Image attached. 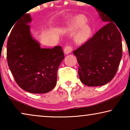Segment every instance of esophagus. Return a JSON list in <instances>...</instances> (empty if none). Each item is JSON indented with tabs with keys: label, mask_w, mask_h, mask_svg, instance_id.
<instances>
[{
	"label": "esophagus",
	"mask_w": 130,
	"mask_h": 130,
	"mask_svg": "<svg viewBox=\"0 0 130 130\" xmlns=\"http://www.w3.org/2000/svg\"><path fill=\"white\" fill-rule=\"evenodd\" d=\"M72 51V47H70V46H66L65 47L64 49V52L65 54H69L71 53V52Z\"/></svg>",
	"instance_id": "esophagus-1"
}]
</instances>
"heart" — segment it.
Instances as JSON below:
<instances>
[{"label": "heart", "mask_w": 130, "mask_h": 130, "mask_svg": "<svg viewBox=\"0 0 130 130\" xmlns=\"http://www.w3.org/2000/svg\"><path fill=\"white\" fill-rule=\"evenodd\" d=\"M86 17L83 15H77L74 17L66 26L69 31H77L74 36V40L78 44H83L89 40L92 35L91 26L88 22Z\"/></svg>", "instance_id": "1"}]
</instances>
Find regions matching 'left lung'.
<instances>
[{
    "instance_id": "1",
    "label": "left lung",
    "mask_w": 130,
    "mask_h": 130,
    "mask_svg": "<svg viewBox=\"0 0 130 130\" xmlns=\"http://www.w3.org/2000/svg\"><path fill=\"white\" fill-rule=\"evenodd\" d=\"M99 17L108 24L73 53L79 63V79L88 86L106 85L114 77L122 58L121 35L116 24L103 12Z\"/></svg>"
}]
</instances>
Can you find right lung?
I'll use <instances>...</instances> for the list:
<instances>
[{
  "instance_id": "1",
  "label": "right lung",
  "mask_w": 130,
  "mask_h": 130,
  "mask_svg": "<svg viewBox=\"0 0 130 130\" xmlns=\"http://www.w3.org/2000/svg\"><path fill=\"white\" fill-rule=\"evenodd\" d=\"M31 15L17 20L7 42V61L18 86L32 93H45L57 83V72L64 58L61 46L42 48L32 37Z\"/></svg>"
}]
</instances>
